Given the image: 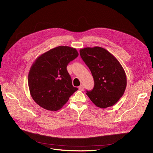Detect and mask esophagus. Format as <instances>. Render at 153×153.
<instances>
[{"instance_id": "34e87169", "label": "esophagus", "mask_w": 153, "mask_h": 153, "mask_svg": "<svg viewBox=\"0 0 153 153\" xmlns=\"http://www.w3.org/2000/svg\"><path fill=\"white\" fill-rule=\"evenodd\" d=\"M79 89L80 91H83L84 90V85H81L79 87Z\"/></svg>"}]
</instances>
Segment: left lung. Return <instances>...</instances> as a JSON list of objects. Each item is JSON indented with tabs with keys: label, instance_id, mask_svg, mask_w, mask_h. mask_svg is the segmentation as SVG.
Instances as JSON below:
<instances>
[{
	"label": "left lung",
	"instance_id": "left-lung-1",
	"mask_svg": "<svg viewBox=\"0 0 153 153\" xmlns=\"http://www.w3.org/2000/svg\"><path fill=\"white\" fill-rule=\"evenodd\" d=\"M79 51L94 80L93 89L86 91V94L98 107L113 106L122 97L126 87L123 67L114 55L103 48L88 47Z\"/></svg>",
	"mask_w": 153,
	"mask_h": 153
}]
</instances>
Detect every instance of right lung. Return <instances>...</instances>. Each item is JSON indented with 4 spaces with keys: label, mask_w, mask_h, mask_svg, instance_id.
I'll use <instances>...</instances> for the list:
<instances>
[{
    "label": "right lung",
    "mask_w": 153,
    "mask_h": 153,
    "mask_svg": "<svg viewBox=\"0 0 153 153\" xmlns=\"http://www.w3.org/2000/svg\"><path fill=\"white\" fill-rule=\"evenodd\" d=\"M79 54L75 48L56 47L42 54L32 64L28 74L31 97L38 105L56 111L65 104L78 89L72 84L68 64Z\"/></svg>",
    "instance_id": "1"
}]
</instances>
